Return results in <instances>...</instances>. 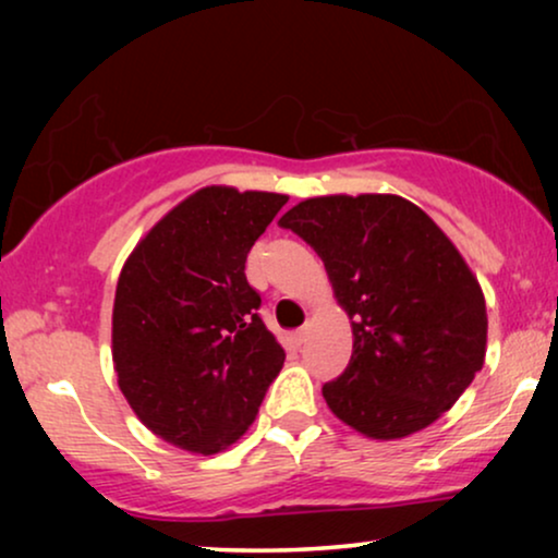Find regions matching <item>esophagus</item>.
Returning <instances> with one entry per match:
<instances>
[{
    "label": "esophagus",
    "instance_id": "esophagus-1",
    "mask_svg": "<svg viewBox=\"0 0 558 558\" xmlns=\"http://www.w3.org/2000/svg\"><path fill=\"white\" fill-rule=\"evenodd\" d=\"M307 335H310V325H302V327H300V330H296V332H294V340H296V342H300V345H302V342H304V340H307Z\"/></svg>",
    "mask_w": 558,
    "mask_h": 558
}]
</instances>
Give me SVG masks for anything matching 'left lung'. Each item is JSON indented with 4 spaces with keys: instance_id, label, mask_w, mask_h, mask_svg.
I'll list each match as a JSON object with an SVG mask.
<instances>
[{
    "instance_id": "left-lung-1",
    "label": "left lung",
    "mask_w": 558,
    "mask_h": 558,
    "mask_svg": "<svg viewBox=\"0 0 558 558\" xmlns=\"http://www.w3.org/2000/svg\"><path fill=\"white\" fill-rule=\"evenodd\" d=\"M317 251L353 319V355L323 386L340 422L409 437L452 409L485 363L487 315L454 243L399 195L310 197L279 220Z\"/></svg>"
}]
</instances>
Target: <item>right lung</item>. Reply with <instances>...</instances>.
Listing matches in <instances>:
<instances>
[{
  "mask_svg": "<svg viewBox=\"0 0 558 558\" xmlns=\"http://www.w3.org/2000/svg\"><path fill=\"white\" fill-rule=\"evenodd\" d=\"M279 193L210 185L172 208L126 258L113 300L119 388L142 424L197 454L254 424L284 348L258 317L246 256Z\"/></svg>",
  "mask_w": 558,
  "mask_h": 558,
  "instance_id": "right-lung-1",
  "label": "right lung"
}]
</instances>
